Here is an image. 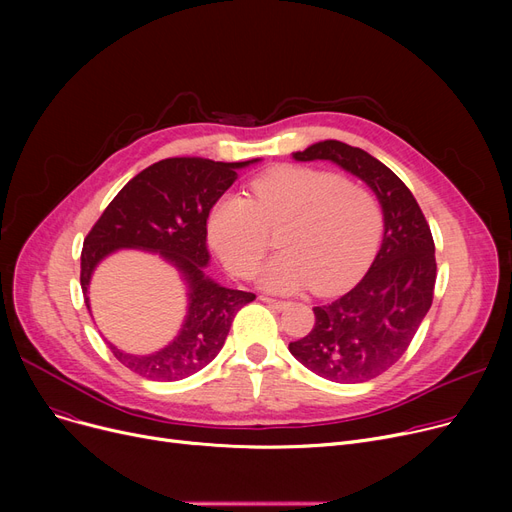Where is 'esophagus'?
Listing matches in <instances>:
<instances>
[{
    "label": "esophagus",
    "instance_id": "1",
    "mask_svg": "<svg viewBox=\"0 0 512 512\" xmlns=\"http://www.w3.org/2000/svg\"><path fill=\"white\" fill-rule=\"evenodd\" d=\"M261 301H263L265 305H270V307L276 309V311H284V309L288 307L286 301H276V299H270V297H261Z\"/></svg>",
    "mask_w": 512,
    "mask_h": 512
}]
</instances>
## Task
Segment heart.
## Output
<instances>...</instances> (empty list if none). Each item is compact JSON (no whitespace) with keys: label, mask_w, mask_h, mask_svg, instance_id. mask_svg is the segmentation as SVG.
Here are the masks:
<instances>
[{"label":"heart","mask_w":512,"mask_h":512,"mask_svg":"<svg viewBox=\"0 0 512 512\" xmlns=\"http://www.w3.org/2000/svg\"><path fill=\"white\" fill-rule=\"evenodd\" d=\"M207 240L234 276H251L278 232L259 284L270 292H334L353 282L382 236V211L361 184L301 166L257 176L249 197L224 195L207 215Z\"/></svg>","instance_id":"b5f03b06"}]
</instances>
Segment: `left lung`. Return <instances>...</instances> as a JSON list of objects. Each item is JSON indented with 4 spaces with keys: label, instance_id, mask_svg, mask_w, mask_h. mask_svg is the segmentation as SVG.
Segmentation results:
<instances>
[{
    "label": "left lung",
    "instance_id": "1",
    "mask_svg": "<svg viewBox=\"0 0 512 512\" xmlns=\"http://www.w3.org/2000/svg\"><path fill=\"white\" fill-rule=\"evenodd\" d=\"M297 161H332L363 180L384 215L382 247L361 282L340 299L313 307V330L288 344L309 371L338 384H361L392 367L432 307L436 247L413 193L382 161L359 147L319 141Z\"/></svg>",
    "mask_w": 512,
    "mask_h": 512
}]
</instances>
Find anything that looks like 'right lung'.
Segmentation results:
<instances>
[{"mask_svg": "<svg viewBox=\"0 0 512 512\" xmlns=\"http://www.w3.org/2000/svg\"><path fill=\"white\" fill-rule=\"evenodd\" d=\"M249 161L170 157L134 176L101 213L80 255V286L91 311L89 286L97 265L122 249L157 253L168 261L186 290V315L178 334L147 355L120 351L114 357L153 382H176L209 365L226 342L234 315L255 301L253 292L218 284L205 274L209 265L207 215Z\"/></svg>", "mask_w": 512, "mask_h": 512, "instance_id": "add662e5", "label": "right lung"}]
</instances>
